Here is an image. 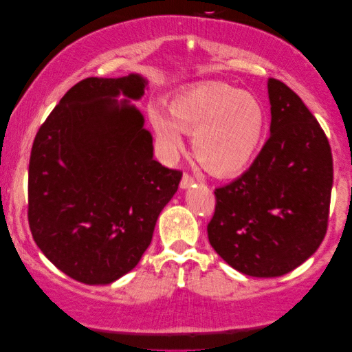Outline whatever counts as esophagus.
I'll return each mask as SVG.
<instances>
[{
  "label": "esophagus",
  "instance_id": "34e87169",
  "mask_svg": "<svg viewBox=\"0 0 352 352\" xmlns=\"http://www.w3.org/2000/svg\"><path fill=\"white\" fill-rule=\"evenodd\" d=\"M195 179L189 175H182V179H181V189H187V187H190L192 184H194Z\"/></svg>",
  "mask_w": 352,
  "mask_h": 352
}]
</instances>
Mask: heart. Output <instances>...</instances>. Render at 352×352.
<instances>
[{"mask_svg": "<svg viewBox=\"0 0 352 352\" xmlns=\"http://www.w3.org/2000/svg\"><path fill=\"white\" fill-rule=\"evenodd\" d=\"M170 117L151 107L148 120L168 155L182 147L181 131L194 134L192 148L213 175L243 170L256 153L266 112L256 96L224 83L192 86L171 99Z\"/></svg>", "mask_w": 352, "mask_h": 352, "instance_id": "obj_1", "label": "heart"}]
</instances>
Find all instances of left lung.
I'll use <instances>...</instances> for the list:
<instances>
[{
  "mask_svg": "<svg viewBox=\"0 0 352 352\" xmlns=\"http://www.w3.org/2000/svg\"><path fill=\"white\" fill-rule=\"evenodd\" d=\"M271 136L242 176L214 190V252L235 271L280 277L320 247L333 160L324 129L300 96L269 78Z\"/></svg>",
  "mask_w": 352,
  "mask_h": 352,
  "instance_id": "1",
  "label": "left lung"
}]
</instances>
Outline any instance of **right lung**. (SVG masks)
Listing matches in <instances>:
<instances>
[{"label": "right lung", "instance_id": "1", "mask_svg": "<svg viewBox=\"0 0 352 352\" xmlns=\"http://www.w3.org/2000/svg\"><path fill=\"white\" fill-rule=\"evenodd\" d=\"M147 80H81L38 129L28 165V224L67 276L107 285L138 266L181 171L153 160L139 100ZM120 95L126 100L118 101Z\"/></svg>", "mask_w": 352, "mask_h": 352}]
</instances>
